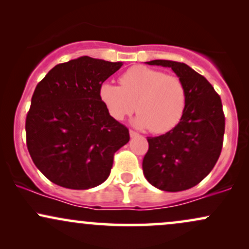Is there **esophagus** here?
Listing matches in <instances>:
<instances>
[{"mask_svg": "<svg viewBox=\"0 0 249 249\" xmlns=\"http://www.w3.org/2000/svg\"><path fill=\"white\" fill-rule=\"evenodd\" d=\"M139 134L136 132V131H133V130H130V137L131 138H134V137H138Z\"/></svg>", "mask_w": 249, "mask_h": 249, "instance_id": "esophagus-1", "label": "esophagus"}]
</instances>
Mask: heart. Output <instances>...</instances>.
Here are the masks:
<instances>
[{"instance_id": "obj_1", "label": "heart", "mask_w": 249, "mask_h": 249, "mask_svg": "<svg viewBox=\"0 0 249 249\" xmlns=\"http://www.w3.org/2000/svg\"><path fill=\"white\" fill-rule=\"evenodd\" d=\"M121 87L104 83L99 97L107 112L123 121L136 108L134 125L150 128L153 133H166L181 121L186 107V88L179 77L136 65L121 76Z\"/></svg>"}]
</instances>
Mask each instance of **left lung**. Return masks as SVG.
<instances>
[{"instance_id": "1", "label": "left lung", "mask_w": 249, "mask_h": 249, "mask_svg": "<svg viewBox=\"0 0 249 249\" xmlns=\"http://www.w3.org/2000/svg\"><path fill=\"white\" fill-rule=\"evenodd\" d=\"M148 65L171 68L186 88V107L176 127L147 137L142 172L151 185L179 192L198 185L218 161L225 133L220 96L204 76L185 63L154 59Z\"/></svg>"}]
</instances>
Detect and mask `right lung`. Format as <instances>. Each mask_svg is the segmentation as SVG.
<instances>
[{
    "instance_id": "1",
    "label": "right lung",
    "mask_w": 249,
    "mask_h": 249,
    "mask_svg": "<svg viewBox=\"0 0 249 249\" xmlns=\"http://www.w3.org/2000/svg\"><path fill=\"white\" fill-rule=\"evenodd\" d=\"M123 62L82 56L57 64L37 84L25 121L34 164L50 181L89 190L108 178L117 151L130 141L99 97Z\"/></svg>"
}]
</instances>
